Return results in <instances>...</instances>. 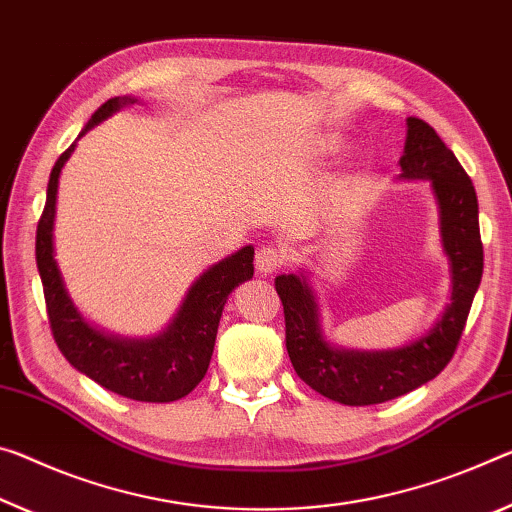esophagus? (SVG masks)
<instances>
[{
    "label": "esophagus",
    "instance_id": "1",
    "mask_svg": "<svg viewBox=\"0 0 512 512\" xmlns=\"http://www.w3.org/2000/svg\"><path fill=\"white\" fill-rule=\"evenodd\" d=\"M255 264H257V271L262 275H269V273H275L280 269L282 264H285V255L280 253L278 248H259L257 250V257H255Z\"/></svg>",
    "mask_w": 512,
    "mask_h": 512
}]
</instances>
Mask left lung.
<instances>
[{"mask_svg": "<svg viewBox=\"0 0 512 512\" xmlns=\"http://www.w3.org/2000/svg\"><path fill=\"white\" fill-rule=\"evenodd\" d=\"M405 127L399 180H424L431 186L442 253L451 275L449 303L435 326L399 348L360 351L337 346L323 330L312 273L298 271L275 278V289L285 305L287 353L298 378L314 392L344 405L385 403L433 380L456 353L481 285L483 243L474 184L431 125L408 118Z\"/></svg>", "mask_w": 512, "mask_h": 512, "instance_id": "obj_1", "label": "left lung"}]
</instances>
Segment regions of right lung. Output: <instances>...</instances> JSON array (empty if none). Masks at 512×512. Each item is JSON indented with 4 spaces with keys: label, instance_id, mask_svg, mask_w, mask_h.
Wrapping results in <instances>:
<instances>
[{
    "label": "right lung",
    "instance_id": "1",
    "mask_svg": "<svg viewBox=\"0 0 512 512\" xmlns=\"http://www.w3.org/2000/svg\"><path fill=\"white\" fill-rule=\"evenodd\" d=\"M136 102L139 100L132 95L111 97L93 113L77 141L88 129ZM77 141L61 154L52 168L45 209L36 232V264L56 346L61 348L72 367L109 392L145 403L177 401L193 392V387L205 378L227 296L255 273V248L243 246L237 253L209 266L186 291L182 305L177 307L168 326L157 335L120 337L97 328L79 312L54 257L59 177L70 154L75 152Z\"/></svg>",
    "mask_w": 512,
    "mask_h": 512
}]
</instances>
